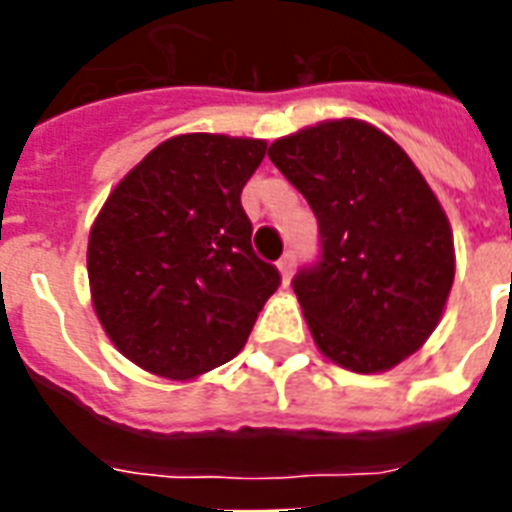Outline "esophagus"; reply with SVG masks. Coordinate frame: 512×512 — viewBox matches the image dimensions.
Segmentation results:
<instances>
[{"label": "esophagus", "mask_w": 512, "mask_h": 512, "mask_svg": "<svg viewBox=\"0 0 512 512\" xmlns=\"http://www.w3.org/2000/svg\"><path fill=\"white\" fill-rule=\"evenodd\" d=\"M279 273H281V281H284V287H287L289 279H292V273H295V252H287V255L281 257Z\"/></svg>", "instance_id": "esophagus-1"}]
</instances>
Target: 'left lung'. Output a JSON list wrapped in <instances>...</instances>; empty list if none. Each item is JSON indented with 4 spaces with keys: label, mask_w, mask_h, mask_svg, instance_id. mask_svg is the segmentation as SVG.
<instances>
[{
    "label": "left lung",
    "mask_w": 512,
    "mask_h": 512,
    "mask_svg": "<svg viewBox=\"0 0 512 512\" xmlns=\"http://www.w3.org/2000/svg\"><path fill=\"white\" fill-rule=\"evenodd\" d=\"M268 156L319 220V263L292 281L313 340L350 372H388L433 335L452 292L444 207L404 148L358 119L305 127Z\"/></svg>",
    "instance_id": "8db88e82"
}]
</instances>
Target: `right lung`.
Instances as JSON below:
<instances>
[{"label":"right lung","instance_id":"right-lung-1","mask_svg":"<svg viewBox=\"0 0 512 512\" xmlns=\"http://www.w3.org/2000/svg\"><path fill=\"white\" fill-rule=\"evenodd\" d=\"M265 140L191 132L122 177L87 244L92 305L140 369L193 380L231 361L281 276L252 249L241 188Z\"/></svg>","mask_w":512,"mask_h":512}]
</instances>
